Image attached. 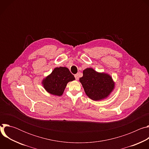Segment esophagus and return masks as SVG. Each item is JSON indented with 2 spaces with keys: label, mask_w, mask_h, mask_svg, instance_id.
I'll return each instance as SVG.
<instances>
[{
  "label": "esophagus",
  "mask_w": 149,
  "mask_h": 149,
  "mask_svg": "<svg viewBox=\"0 0 149 149\" xmlns=\"http://www.w3.org/2000/svg\"><path fill=\"white\" fill-rule=\"evenodd\" d=\"M75 79H76V80H78V79L79 76H78V74H77L75 75Z\"/></svg>",
  "instance_id": "34e87169"
}]
</instances>
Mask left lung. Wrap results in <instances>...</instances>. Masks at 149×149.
I'll return each instance as SVG.
<instances>
[{
	"mask_svg": "<svg viewBox=\"0 0 149 149\" xmlns=\"http://www.w3.org/2000/svg\"><path fill=\"white\" fill-rule=\"evenodd\" d=\"M79 81L87 95L93 100L107 98L114 88V82L108 74L98 72L91 68L83 71Z\"/></svg>",
	"mask_w": 149,
	"mask_h": 149,
	"instance_id": "obj_1",
	"label": "left lung"
}]
</instances>
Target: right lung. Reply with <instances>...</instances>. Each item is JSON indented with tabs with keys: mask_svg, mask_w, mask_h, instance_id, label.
<instances>
[{
	"mask_svg": "<svg viewBox=\"0 0 149 149\" xmlns=\"http://www.w3.org/2000/svg\"><path fill=\"white\" fill-rule=\"evenodd\" d=\"M75 80L74 76L66 67H56L51 74L42 81V83L45 90L55 95H62L67 83Z\"/></svg>",
	"mask_w": 149,
	"mask_h": 149,
	"instance_id": "obj_1",
	"label": "right lung"
}]
</instances>
